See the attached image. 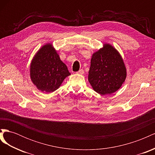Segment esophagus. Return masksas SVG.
<instances>
[{
	"mask_svg": "<svg viewBox=\"0 0 155 155\" xmlns=\"http://www.w3.org/2000/svg\"><path fill=\"white\" fill-rule=\"evenodd\" d=\"M76 73L79 74H84V70L83 69H81V70H79V71L77 72Z\"/></svg>",
	"mask_w": 155,
	"mask_h": 155,
	"instance_id": "esophagus-1",
	"label": "esophagus"
}]
</instances>
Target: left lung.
<instances>
[{"label": "left lung", "mask_w": 155, "mask_h": 155, "mask_svg": "<svg viewBox=\"0 0 155 155\" xmlns=\"http://www.w3.org/2000/svg\"><path fill=\"white\" fill-rule=\"evenodd\" d=\"M126 78V68L117 50L108 44L92 55L88 81L102 95L118 91Z\"/></svg>", "instance_id": "8db88e82"}]
</instances>
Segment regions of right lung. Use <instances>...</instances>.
Here are the masks:
<instances>
[{
	"instance_id": "1",
	"label": "right lung",
	"mask_w": 155,
	"mask_h": 155,
	"mask_svg": "<svg viewBox=\"0 0 155 155\" xmlns=\"http://www.w3.org/2000/svg\"><path fill=\"white\" fill-rule=\"evenodd\" d=\"M70 75L66 64L50 44L43 46L36 54L30 67L32 82L42 92H51L59 88Z\"/></svg>"
}]
</instances>
